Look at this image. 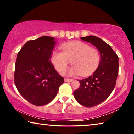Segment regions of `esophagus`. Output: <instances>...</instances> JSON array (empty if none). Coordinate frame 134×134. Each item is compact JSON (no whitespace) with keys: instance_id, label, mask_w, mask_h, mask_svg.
<instances>
[{"instance_id":"obj_1","label":"esophagus","mask_w":134,"mask_h":134,"mask_svg":"<svg viewBox=\"0 0 134 134\" xmlns=\"http://www.w3.org/2000/svg\"><path fill=\"white\" fill-rule=\"evenodd\" d=\"M74 80L72 79H69V78H65L64 79V81L65 82H71L72 81Z\"/></svg>"}]
</instances>
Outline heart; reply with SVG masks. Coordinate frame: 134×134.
I'll use <instances>...</instances> for the list:
<instances>
[{
  "label": "heart",
  "instance_id": "b5f03b06",
  "mask_svg": "<svg viewBox=\"0 0 134 134\" xmlns=\"http://www.w3.org/2000/svg\"><path fill=\"white\" fill-rule=\"evenodd\" d=\"M62 53L54 51L51 61L55 69L63 72L71 61L73 65L68 71L70 75L87 76L97 69L100 62V53L96 48L81 41H72L62 46Z\"/></svg>",
  "mask_w": 134,
  "mask_h": 134
}]
</instances>
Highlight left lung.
<instances>
[{
    "label": "left lung",
    "instance_id": "obj_1",
    "mask_svg": "<svg viewBox=\"0 0 134 134\" xmlns=\"http://www.w3.org/2000/svg\"><path fill=\"white\" fill-rule=\"evenodd\" d=\"M81 39L96 47L100 53L98 68L88 78L79 80L80 87L73 92L80 105L91 108L103 102L112 93L118 75V56L100 38L90 35Z\"/></svg>",
    "mask_w": 134,
    "mask_h": 134
}]
</instances>
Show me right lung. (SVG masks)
Here are the masks:
<instances>
[{
	"label": "right lung",
	"mask_w": 134,
	"mask_h": 134,
	"mask_svg": "<svg viewBox=\"0 0 134 134\" xmlns=\"http://www.w3.org/2000/svg\"><path fill=\"white\" fill-rule=\"evenodd\" d=\"M55 44L53 37L44 36L28 41L18 53L15 86L22 96L34 105L50 102L64 82L49 61Z\"/></svg>",
	"instance_id": "right-lung-1"
}]
</instances>
